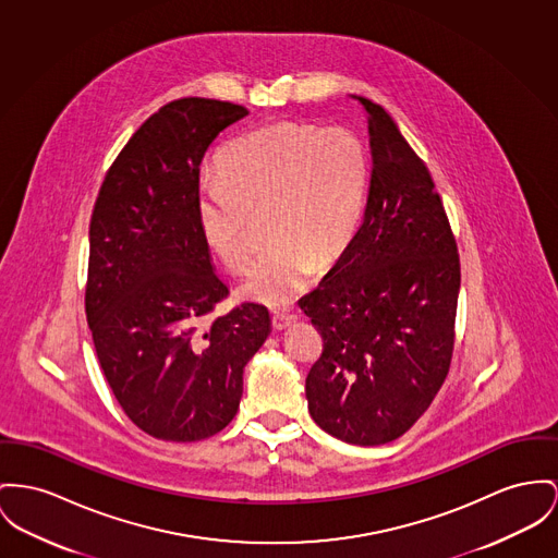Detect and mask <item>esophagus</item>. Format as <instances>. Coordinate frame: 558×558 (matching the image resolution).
<instances>
[{"label": "esophagus", "instance_id": "obj_1", "mask_svg": "<svg viewBox=\"0 0 558 558\" xmlns=\"http://www.w3.org/2000/svg\"><path fill=\"white\" fill-rule=\"evenodd\" d=\"M296 313L277 311V313H272V328H275V330H286V328H290L292 324H296Z\"/></svg>", "mask_w": 558, "mask_h": 558}]
</instances>
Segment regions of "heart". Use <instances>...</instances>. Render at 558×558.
Segmentation results:
<instances>
[{"mask_svg": "<svg viewBox=\"0 0 558 558\" xmlns=\"http://www.w3.org/2000/svg\"><path fill=\"white\" fill-rule=\"evenodd\" d=\"M371 158L349 129L277 122L232 140L220 178L201 182L196 214L207 245L232 270L256 254V220L272 243L243 281L264 304H290L351 245L366 205Z\"/></svg>", "mask_w": 558, "mask_h": 558, "instance_id": "obj_1", "label": "heart"}]
</instances>
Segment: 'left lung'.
<instances>
[{"instance_id":"left-lung-1","label":"left lung","mask_w":558,"mask_h":558,"mask_svg":"<svg viewBox=\"0 0 558 558\" xmlns=\"http://www.w3.org/2000/svg\"><path fill=\"white\" fill-rule=\"evenodd\" d=\"M357 99L371 135L366 214L300 308L324 338L306 376L313 421L342 442L378 446L404 436L446 380L461 264L429 169L389 113Z\"/></svg>"}]
</instances>
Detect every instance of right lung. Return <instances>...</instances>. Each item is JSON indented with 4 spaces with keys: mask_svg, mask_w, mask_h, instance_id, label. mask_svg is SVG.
Returning a JSON list of instances; mask_svg holds the SVG:
<instances>
[{
    "mask_svg": "<svg viewBox=\"0 0 558 558\" xmlns=\"http://www.w3.org/2000/svg\"><path fill=\"white\" fill-rule=\"evenodd\" d=\"M247 108L203 97L162 106L120 149L95 201L86 322L124 414L151 438L196 442L234 418L243 368L270 332L268 308L228 296L203 236L201 160Z\"/></svg>",
    "mask_w": 558,
    "mask_h": 558,
    "instance_id": "right-lung-1",
    "label": "right lung"
}]
</instances>
